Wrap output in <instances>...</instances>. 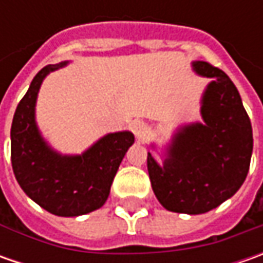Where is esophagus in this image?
Returning a JSON list of instances; mask_svg holds the SVG:
<instances>
[{
	"instance_id": "1",
	"label": "esophagus",
	"mask_w": 263,
	"mask_h": 263,
	"mask_svg": "<svg viewBox=\"0 0 263 263\" xmlns=\"http://www.w3.org/2000/svg\"><path fill=\"white\" fill-rule=\"evenodd\" d=\"M132 130H133L135 136H136L139 140L145 139L147 133H149V128H147L146 123H143V121H140V120H137V121H135V123H133Z\"/></svg>"
}]
</instances>
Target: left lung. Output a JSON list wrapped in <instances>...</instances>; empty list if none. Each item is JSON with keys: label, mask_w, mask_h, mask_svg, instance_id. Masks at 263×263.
<instances>
[{"label": "left lung", "mask_w": 263, "mask_h": 263, "mask_svg": "<svg viewBox=\"0 0 263 263\" xmlns=\"http://www.w3.org/2000/svg\"><path fill=\"white\" fill-rule=\"evenodd\" d=\"M199 74L212 77L202 105L205 124L184 128L161 168L147 154V173L161 205L178 214H205L237 192L250 167L252 124L237 87L206 61Z\"/></svg>", "instance_id": "obj_1"}]
</instances>
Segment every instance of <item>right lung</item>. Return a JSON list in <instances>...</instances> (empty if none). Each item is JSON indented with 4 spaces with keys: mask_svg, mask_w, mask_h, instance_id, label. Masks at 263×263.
<instances>
[{
    "mask_svg": "<svg viewBox=\"0 0 263 263\" xmlns=\"http://www.w3.org/2000/svg\"><path fill=\"white\" fill-rule=\"evenodd\" d=\"M63 66L44 67L18 102L11 124V165L23 192L39 206L58 217H77L105 203L135 136L108 135L80 157H60L46 146L35 124L36 96L46 74Z\"/></svg>",
    "mask_w": 263,
    "mask_h": 263,
    "instance_id": "add662e5",
    "label": "right lung"
}]
</instances>
